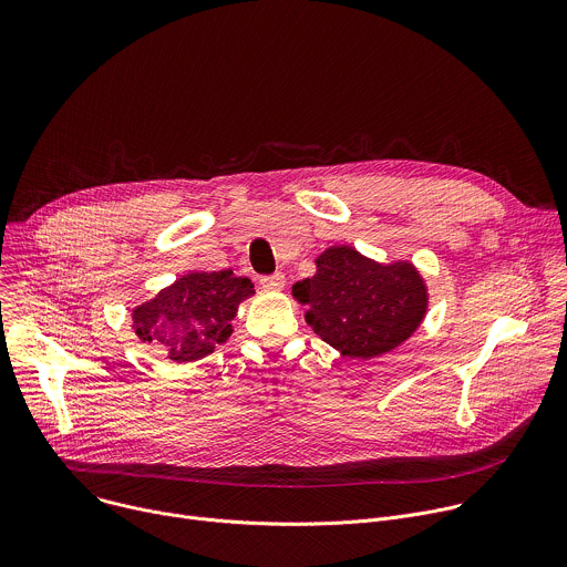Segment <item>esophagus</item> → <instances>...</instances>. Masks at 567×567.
Returning <instances> with one entry per match:
<instances>
[{
	"instance_id": "1",
	"label": "esophagus",
	"mask_w": 567,
	"mask_h": 567,
	"mask_svg": "<svg viewBox=\"0 0 567 567\" xmlns=\"http://www.w3.org/2000/svg\"><path fill=\"white\" fill-rule=\"evenodd\" d=\"M260 285L265 289H271V291H280L285 287V276L278 271V274H271V276H262L260 278Z\"/></svg>"
}]
</instances>
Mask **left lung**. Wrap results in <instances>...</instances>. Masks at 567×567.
I'll return each mask as SVG.
<instances>
[{
    "instance_id": "left-lung-1",
    "label": "left lung",
    "mask_w": 567,
    "mask_h": 567,
    "mask_svg": "<svg viewBox=\"0 0 567 567\" xmlns=\"http://www.w3.org/2000/svg\"><path fill=\"white\" fill-rule=\"evenodd\" d=\"M316 274L291 287L307 326L341 357L370 361L406 343L429 311V287L409 260L377 262L354 247L334 245Z\"/></svg>"
}]
</instances>
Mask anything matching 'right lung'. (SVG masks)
Here are the masks:
<instances>
[{"label": "right lung", "mask_w": 567, "mask_h": 567, "mask_svg": "<svg viewBox=\"0 0 567 567\" xmlns=\"http://www.w3.org/2000/svg\"><path fill=\"white\" fill-rule=\"evenodd\" d=\"M256 293L249 278L233 271H188L132 309V330L158 346L173 363H193L233 334L237 307Z\"/></svg>", "instance_id": "obj_1"}]
</instances>
